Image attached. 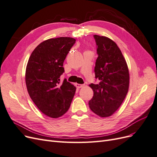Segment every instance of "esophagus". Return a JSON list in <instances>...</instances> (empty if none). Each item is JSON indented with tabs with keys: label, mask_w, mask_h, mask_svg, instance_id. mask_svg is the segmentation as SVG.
Segmentation results:
<instances>
[{
	"label": "esophagus",
	"mask_w": 157,
	"mask_h": 157,
	"mask_svg": "<svg viewBox=\"0 0 157 157\" xmlns=\"http://www.w3.org/2000/svg\"><path fill=\"white\" fill-rule=\"evenodd\" d=\"M76 86L78 88H82L84 86V84H76Z\"/></svg>",
	"instance_id": "1"
}]
</instances>
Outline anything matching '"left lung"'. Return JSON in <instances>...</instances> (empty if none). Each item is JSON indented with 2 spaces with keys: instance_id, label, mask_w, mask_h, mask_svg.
Listing matches in <instances>:
<instances>
[{
  "instance_id": "left-lung-1",
  "label": "left lung",
  "mask_w": 157,
  "mask_h": 157,
  "mask_svg": "<svg viewBox=\"0 0 157 157\" xmlns=\"http://www.w3.org/2000/svg\"><path fill=\"white\" fill-rule=\"evenodd\" d=\"M98 57L95 66L98 84H90L94 92L90 109L101 117H109L121 107L129 89L128 65L117 44L109 38L95 35Z\"/></svg>"
}]
</instances>
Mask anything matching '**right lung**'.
<instances>
[{"mask_svg": "<svg viewBox=\"0 0 157 157\" xmlns=\"http://www.w3.org/2000/svg\"><path fill=\"white\" fill-rule=\"evenodd\" d=\"M76 40L59 37L42 42L31 53L25 71L27 92L39 110L56 118L68 111L76 87L59 77L64 72L63 61Z\"/></svg>", "mask_w": 157, "mask_h": 157, "instance_id": "1", "label": "right lung"}]
</instances>
